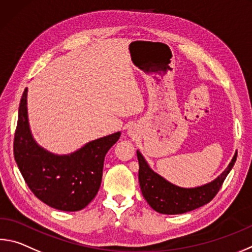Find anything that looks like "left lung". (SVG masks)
I'll return each mask as SVG.
<instances>
[{"label": "left lung", "mask_w": 252, "mask_h": 252, "mask_svg": "<svg viewBox=\"0 0 252 252\" xmlns=\"http://www.w3.org/2000/svg\"><path fill=\"white\" fill-rule=\"evenodd\" d=\"M136 155L140 165L139 182L143 197L154 210L166 215L184 214L209 203L217 195L237 159L236 153L221 175L209 184L195 189H182L168 183L151 170L139 151Z\"/></svg>", "instance_id": "left-lung-1"}]
</instances>
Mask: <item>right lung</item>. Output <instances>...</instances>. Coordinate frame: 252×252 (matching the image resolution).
Here are the masks:
<instances>
[{"label": "right lung", "instance_id": "add662e5", "mask_svg": "<svg viewBox=\"0 0 252 252\" xmlns=\"http://www.w3.org/2000/svg\"><path fill=\"white\" fill-rule=\"evenodd\" d=\"M27 88L18 108L14 158L27 186L43 203L65 212L85 208L97 195L104 157L120 138L117 132L94 140L70 155L47 152L32 138L27 120Z\"/></svg>", "mask_w": 252, "mask_h": 252}]
</instances>
